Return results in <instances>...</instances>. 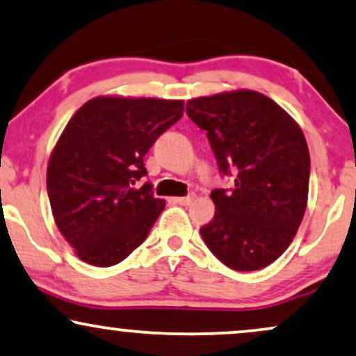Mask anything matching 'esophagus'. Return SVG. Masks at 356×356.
Returning <instances> with one entry per match:
<instances>
[{"mask_svg": "<svg viewBox=\"0 0 356 356\" xmlns=\"http://www.w3.org/2000/svg\"><path fill=\"white\" fill-rule=\"evenodd\" d=\"M175 204L179 205H191L192 200H193V195H187V197H177V199H174Z\"/></svg>", "mask_w": 356, "mask_h": 356, "instance_id": "esophagus-1", "label": "esophagus"}]
</instances>
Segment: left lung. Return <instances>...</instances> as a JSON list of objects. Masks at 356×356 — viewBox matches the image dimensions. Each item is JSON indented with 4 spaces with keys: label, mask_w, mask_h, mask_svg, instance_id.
I'll return each instance as SVG.
<instances>
[{
    "label": "left lung",
    "mask_w": 356,
    "mask_h": 356,
    "mask_svg": "<svg viewBox=\"0 0 356 356\" xmlns=\"http://www.w3.org/2000/svg\"><path fill=\"white\" fill-rule=\"evenodd\" d=\"M186 111L207 133L220 175L215 217L200 228L225 266L256 271L291 245L307 207L310 156L296 121L271 98L250 90L188 100Z\"/></svg>",
    "instance_id": "1"
}]
</instances>
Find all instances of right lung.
I'll list each match as a JSON object with an SVG mask.
<instances>
[{"mask_svg":"<svg viewBox=\"0 0 356 356\" xmlns=\"http://www.w3.org/2000/svg\"><path fill=\"white\" fill-rule=\"evenodd\" d=\"M184 115V102L98 97L72 116L47 165L58 230L79 258L108 268L149 235L165 202L141 181L145 156Z\"/></svg>","mask_w":356,"mask_h":356,"instance_id":"1","label":"right lung"}]
</instances>
